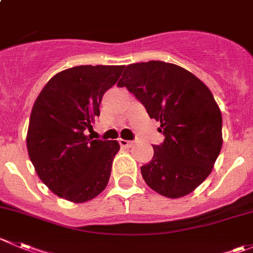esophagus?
I'll return each instance as SVG.
<instances>
[{
	"mask_svg": "<svg viewBox=\"0 0 253 253\" xmlns=\"http://www.w3.org/2000/svg\"><path fill=\"white\" fill-rule=\"evenodd\" d=\"M120 146L124 147V148H129L132 146V141H127V139H119Z\"/></svg>",
	"mask_w": 253,
	"mask_h": 253,
	"instance_id": "esophagus-1",
	"label": "esophagus"
}]
</instances>
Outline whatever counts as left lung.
<instances>
[{
  "instance_id": "8db88e82",
  "label": "left lung",
  "mask_w": 253,
  "mask_h": 253,
  "mask_svg": "<svg viewBox=\"0 0 253 253\" xmlns=\"http://www.w3.org/2000/svg\"><path fill=\"white\" fill-rule=\"evenodd\" d=\"M117 86L143 104L166 137L141 167L147 185L171 199L195 190L222 147L221 111L209 87L184 68L161 60L127 65Z\"/></svg>"
}]
</instances>
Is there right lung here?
<instances>
[{"label":"right lung","mask_w":253,"mask_h":253,"mask_svg":"<svg viewBox=\"0 0 253 253\" xmlns=\"http://www.w3.org/2000/svg\"><path fill=\"white\" fill-rule=\"evenodd\" d=\"M124 65H79L54 75L33 105L27 149L41 180L58 197L85 203L106 188L120 144L86 136L105 92Z\"/></svg>","instance_id":"1"}]
</instances>
